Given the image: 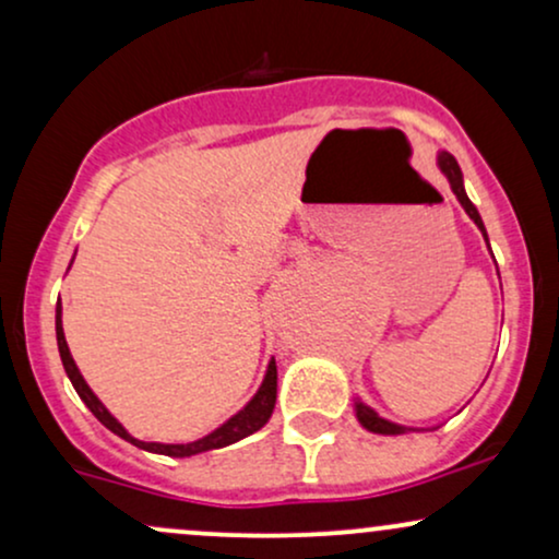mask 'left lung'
<instances>
[{
	"instance_id": "obj_1",
	"label": "left lung",
	"mask_w": 559,
	"mask_h": 559,
	"mask_svg": "<svg viewBox=\"0 0 559 559\" xmlns=\"http://www.w3.org/2000/svg\"><path fill=\"white\" fill-rule=\"evenodd\" d=\"M436 165H439V170L444 173V178L449 181V186H452V191H454V197H457V202L463 204V210L467 213V217H471V221L476 223L480 234H484L486 247H489V234H486L484 221H480L476 204H473L471 199H467V194H465L463 170H460L457 159L449 155V152H439V157H436ZM489 249H491V247H489ZM497 273H499V271H497ZM355 415H357V420H360V426L365 428V431H370V433L400 436V433H407V431H426V428H407V426H400V423H391V420H386V418H381V415H378L373 407H368V404H365V402L360 400V396H357V400H355Z\"/></svg>"
}]
</instances>
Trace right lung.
<instances>
[{
	"label": "right lung",
	"instance_id": "add662e5",
	"mask_svg": "<svg viewBox=\"0 0 559 559\" xmlns=\"http://www.w3.org/2000/svg\"><path fill=\"white\" fill-rule=\"evenodd\" d=\"M73 260H70V265H73ZM70 265H68V271H70ZM55 331H57V349H60L62 368H66L70 383H73V389L79 391V396L83 400V404H86V407L92 409L94 418L99 420L102 426L110 428L115 436L126 439L128 444L144 449V452L168 454V457H194V454L210 452V449H223V447H228V444H236V441L247 439V436H252L254 431H260V428L265 426V423L271 420V415H273L275 389H278V370H275V360L267 362L265 378H262L258 394H254L252 400L243 404L239 413L230 415V418L223 423V426H217L213 433L202 436V439H197V441H189V444H159V441H141V439H136V436H131V433L126 431L123 423L115 418L110 409H107L105 404H102L99 396H96L94 391H92V386H88V383H86V378L81 376L79 365H75L73 355H70V349H68L66 331H62V305H60V301H57Z\"/></svg>",
	"mask_w": 559,
	"mask_h": 559
}]
</instances>
